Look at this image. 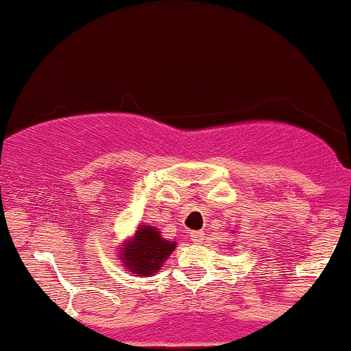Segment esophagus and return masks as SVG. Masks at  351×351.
I'll return each instance as SVG.
<instances>
[{
  "label": "esophagus",
  "instance_id": "34e87169",
  "mask_svg": "<svg viewBox=\"0 0 351 351\" xmlns=\"http://www.w3.org/2000/svg\"><path fill=\"white\" fill-rule=\"evenodd\" d=\"M191 239L194 241L195 244H201L204 241V232L202 231H192L191 232Z\"/></svg>",
  "mask_w": 351,
  "mask_h": 351
}]
</instances>
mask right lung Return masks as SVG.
Wrapping results in <instances>:
<instances>
[{
	"label": "right lung",
	"instance_id": "right-lung-1",
	"mask_svg": "<svg viewBox=\"0 0 351 351\" xmlns=\"http://www.w3.org/2000/svg\"><path fill=\"white\" fill-rule=\"evenodd\" d=\"M120 261L135 276H150L159 271L176 250V241H167L154 226H138L135 234L122 244Z\"/></svg>",
	"mask_w": 351,
	"mask_h": 351
}]
</instances>
